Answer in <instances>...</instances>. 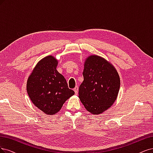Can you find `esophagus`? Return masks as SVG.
<instances>
[{
	"label": "esophagus",
	"mask_w": 153,
	"mask_h": 153,
	"mask_svg": "<svg viewBox=\"0 0 153 153\" xmlns=\"http://www.w3.org/2000/svg\"><path fill=\"white\" fill-rule=\"evenodd\" d=\"M74 91H75V94L77 95V93H78V87L76 86L74 88Z\"/></svg>",
	"instance_id": "obj_1"
}]
</instances>
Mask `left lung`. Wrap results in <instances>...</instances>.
<instances>
[{
  "label": "left lung",
  "mask_w": 153,
  "mask_h": 153,
  "mask_svg": "<svg viewBox=\"0 0 153 153\" xmlns=\"http://www.w3.org/2000/svg\"><path fill=\"white\" fill-rule=\"evenodd\" d=\"M82 75L79 98L88 112L102 114L116 100L120 88L119 74L109 62L93 55L86 58Z\"/></svg>",
  "instance_id": "left-lung-1"
}]
</instances>
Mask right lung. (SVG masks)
Wrapping results in <instances>:
<instances>
[{"label":"right lung","instance_id":"1","mask_svg":"<svg viewBox=\"0 0 153 153\" xmlns=\"http://www.w3.org/2000/svg\"><path fill=\"white\" fill-rule=\"evenodd\" d=\"M58 60L52 55L43 58L34 67L27 82L29 98L39 109L54 115L74 91L68 88L65 77L56 70Z\"/></svg>","mask_w":153,"mask_h":153}]
</instances>
